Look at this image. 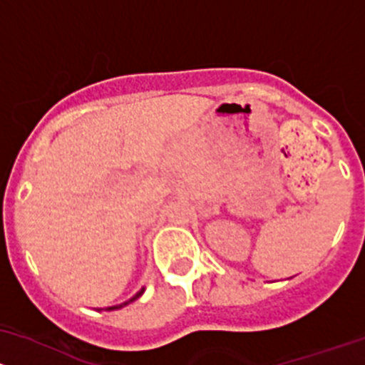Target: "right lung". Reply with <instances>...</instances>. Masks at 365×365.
Returning a JSON list of instances; mask_svg holds the SVG:
<instances>
[{
	"label": "right lung",
	"mask_w": 365,
	"mask_h": 365,
	"mask_svg": "<svg viewBox=\"0 0 365 365\" xmlns=\"http://www.w3.org/2000/svg\"><path fill=\"white\" fill-rule=\"evenodd\" d=\"M142 294H144V288H142L140 292H137V294H135L133 297H131V299H128L126 302H123V304H118V306H110V307H105V311H115V309H121V307H125V306H128V304H131L133 302V300H137L138 297H140ZM98 311H101V309H98Z\"/></svg>",
	"instance_id": "obj_1"
}]
</instances>
